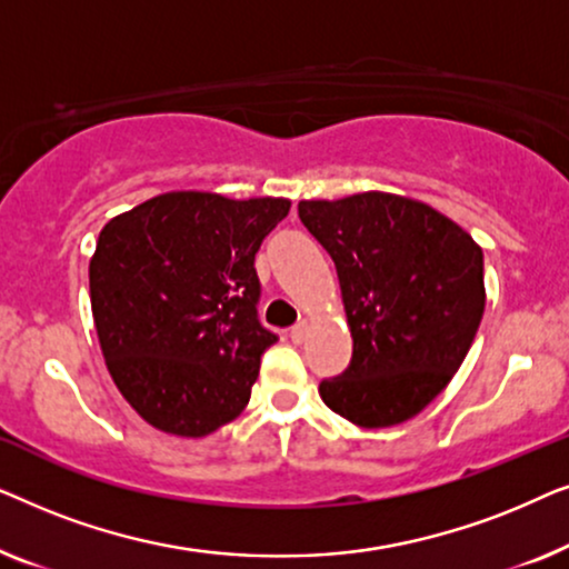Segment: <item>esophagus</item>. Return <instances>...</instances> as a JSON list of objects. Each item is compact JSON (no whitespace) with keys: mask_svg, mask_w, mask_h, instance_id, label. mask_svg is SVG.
Segmentation results:
<instances>
[{"mask_svg":"<svg viewBox=\"0 0 569 569\" xmlns=\"http://www.w3.org/2000/svg\"><path fill=\"white\" fill-rule=\"evenodd\" d=\"M306 337H308V323L306 321H300L298 326H292L290 339L295 341V345H302V341H306Z\"/></svg>","mask_w":569,"mask_h":569,"instance_id":"34e87169","label":"esophagus"}]
</instances>
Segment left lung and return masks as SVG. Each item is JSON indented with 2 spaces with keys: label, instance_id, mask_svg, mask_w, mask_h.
<instances>
[{
  "label": "left lung",
  "instance_id": "left-lung-1",
  "mask_svg": "<svg viewBox=\"0 0 569 569\" xmlns=\"http://www.w3.org/2000/svg\"><path fill=\"white\" fill-rule=\"evenodd\" d=\"M300 222L333 259L352 360L318 393L378 430L417 417L450 383L485 316V253L422 201L365 191L300 201Z\"/></svg>",
  "mask_w": 569,
  "mask_h": 569
}]
</instances>
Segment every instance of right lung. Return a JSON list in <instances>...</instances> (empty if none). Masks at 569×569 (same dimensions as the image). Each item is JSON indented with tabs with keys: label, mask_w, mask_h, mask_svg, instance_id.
Wrapping results in <instances>:
<instances>
[{
	"label": "right lung",
	"mask_w": 569,
	"mask_h": 569,
	"mask_svg": "<svg viewBox=\"0 0 569 569\" xmlns=\"http://www.w3.org/2000/svg\"><path fill=\"white\" fill-rule=\"evenodd\" d=\"M287 199L170 191L113 217L90 259L108 372L139 417L204 438L246 409L277 333L259 321L256 253Z\"/></svg>",
	"instance_id": "obj_1"
}]
</instances>
